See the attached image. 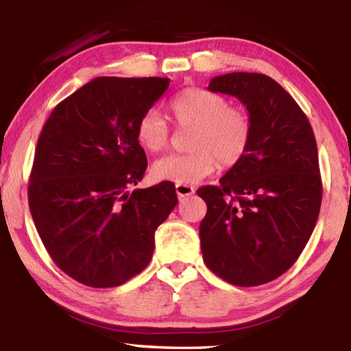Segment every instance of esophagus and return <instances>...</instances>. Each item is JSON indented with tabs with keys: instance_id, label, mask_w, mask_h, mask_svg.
Here are the masks:
<instances>
[{
	"instance_id": "obj_1",
	"label": "esophagus",
	"mask_w": 351,
	"mask_h": 351,
	"mask_svg": "<svg viewBox=\"0 0 351 351\" xmlns=\"http://www.w3.org/2000/svg\"><path fill=\"white\" fill-rule=\"evenodd\" d=\"M176 193L179 198H185V196H191L195 193V189L191 185H182V184H177L176 185Z\"/></svg>"
}]
</instances>
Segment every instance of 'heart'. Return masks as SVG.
I'll return each mask as SVG.
<instances>
[{
  "mask_svg": "<svg viewBox=\"0 0 351 351\" xmlns=\"http://www.w3.org/2000/svg\"><path fill=\"white\" fill-rule=\"evenodd\" d=\"M171 110L180 126L195 128L190 153H171L153 162L156 179L191 185L213 174L217 161L234 166L246 155L252 123L246 112L233 108L228 100L209 89L189 88L176 95ZM136 137L148 152H160L169 142V126L158 110H148L138 119Z\"/></svg>",
  "mask_w": 351,
  "mask_h": 351,
  "instance_id": "b5f03b06",
  "label": "heart"
}]
</instances>
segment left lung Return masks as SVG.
<instances>
[{
	"mask_svg": "<svg viewBox=\"0 0 351 351\" xmlns=\"http://www.w3.org/2000/svg\"><path fill=\"white\" fill-rule=\"evenodd\" d=\"M246 107L252 137L222 179L196 191L208 204L201 252L213 273L251 287L289 270L313 233L323 198L318 148L308 118L289 93L262 73H227L208 86Z\"/></svg>",
	"mask_w": 351,
	"mask_h": 351,
	"instance_id": "8db88e82",
	"label": "left lung"
}]
</instances>
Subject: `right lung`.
I'll return each mask as SVG.
<instances>
[{
	"label": "right lung",
	"mask_w": 351,
	"mask_h": 351,
	"mask_svg": "<svg viewBox=\"0 0 351 351\" xmlns=\"http://www.w3.org/2000/svg\"><path fill=\"white\" fill-rule=\"evenodd\" d=\"M167 88L169 78L100 76L62 100L40 134L28 206L52 261L81 285L138 275L176 208L171 182L129 191L147 171L136 126Z\"/></svg>",
	"instance_id": "right-lung-1"
}]
</instances>
